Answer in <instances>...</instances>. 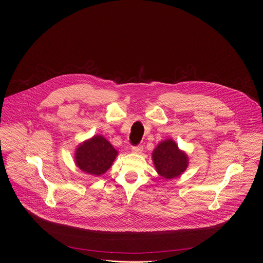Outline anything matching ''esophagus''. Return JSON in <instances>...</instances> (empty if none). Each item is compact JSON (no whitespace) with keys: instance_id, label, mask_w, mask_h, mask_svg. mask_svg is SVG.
Wrapping results in <instances>:
<instances>
[{"instance_id":"34e87169","label":"esophagus","mask_w":263,"mask_h":263,"mask_svg":"<svg viewBox=\"0 0 263 263\" xmlns=\"http://www.w3.org/2000/svg\"><path fill=\"white\" fill-rule=\"evenodd\" d=\"M142 149H143L142 145H136V146H132L131 151H132V153H134V154H140V153L142 152Z\"/></svg>"}]
</instances>
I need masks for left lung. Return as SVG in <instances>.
I'll use <instances>...</instances> for the list:
<instances>
[{"instance_id":"left-lung-1","label":"left lung","mask_w":263,"mask_h":263,"mask_svg":"<svg viewBox=\"0 0 263 263\" xmlns=\"http://www.w3.org/2000/svg\"><path fill=\"white\" fill-rule=\"evenodd\" d=\"M152 159L156 172L165 180L181 176L189 166V156L172 138L160 141L154 148Z\"/></svg>"}]
</instances>
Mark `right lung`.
<instances>
[{
  "label": "right lung",
  "instance_id": "1",
  "mask_svg": "<svg viewBox=\"0 0 263 263\" xmlns=\"http://www.w3.org/2000/svg\"><path fill=\"white\" fill-rule=\"evenodd\" d=\"M119 152L104 136L97 134L77 145L74 163L85 174L100 177L114 163Z\"/></svg>",
  "mask_w": 263,
  "mask_h": 263
}]
</instances>
